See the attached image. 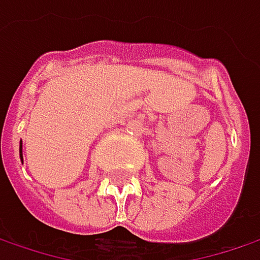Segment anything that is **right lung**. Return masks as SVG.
Masks as SVG:
<instances>
[{
  "mask_svg": "<svg viewBox=\"0 0 260 260\" xmlns=\"http://www.w3.org/2000/svg\"><path fill=\"white\" fill-rule=\"evenodd\" d=\"M20 157H21V160H23V155H21V145H20Z\"/></svg>",
  "mask_w": 260,
  "mask_h": 260,
  "instance_id": "obj_1",
  "label": "right lung"
}]
</instances>
